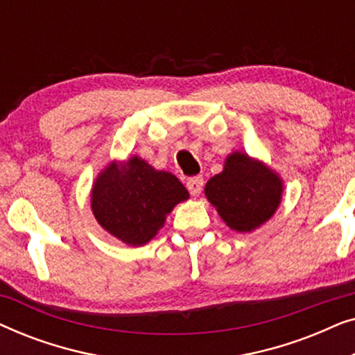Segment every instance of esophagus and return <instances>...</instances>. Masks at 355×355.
Wrapping results in <instances>:
<instances>
[{"mask_svg": "<svg viewBox=\"0 0 355 355\" xmlns=\"http://www.w3.org/2000/svg\"><path fill=\"white\" fill-rule=\"evenodd\" d=\"M202 187H203V178L202 176L191 178L187 181V189H189V192H191L193 197H197L198 193L202 192Z\"/></svg>", "mask_w": 355, "mask_h": 355, "instance_id": "esophagus-1", "label": "esophagus"}]
</instances>
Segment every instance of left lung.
I'll return each instance as SVG.
<instances>
[{"instance_id": "obj_1", "label": "left lung", "mask_w": 355, "mask_h": 355, "mask_svg": "<svg viewBox=\"0 0 355 355\" xmlns=\"http://www.w3.org/2000/svg\"><path fill=\"white\" fill-rule=\"evenodd\" d=\"M284 182L276 171L245 152H232L225 168L205 184L207 200L231 230L254 232L275 215Z\"/></svg>"}]
</instances>
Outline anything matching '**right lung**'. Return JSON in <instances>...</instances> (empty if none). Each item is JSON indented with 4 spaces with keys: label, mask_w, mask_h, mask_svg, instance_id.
<instances>
[{
    "label": "right lung",
    "mask_w": 355,
    "mask_h": 355,
    "mask_svg": "<svg viewBox=\"0 0 355 355\" xmlns=\"http://www.w3.org/2000/svg\"><path fill=\"white\" fill-rule=\"evenodd\" d=\"M187 189L168 171H158L144 158L113 159L101 169L90 192L95 220L125 245L140 247L153 239Z\"/></svg>",
    "instance_id": "add662e5"
}]
</instances>
